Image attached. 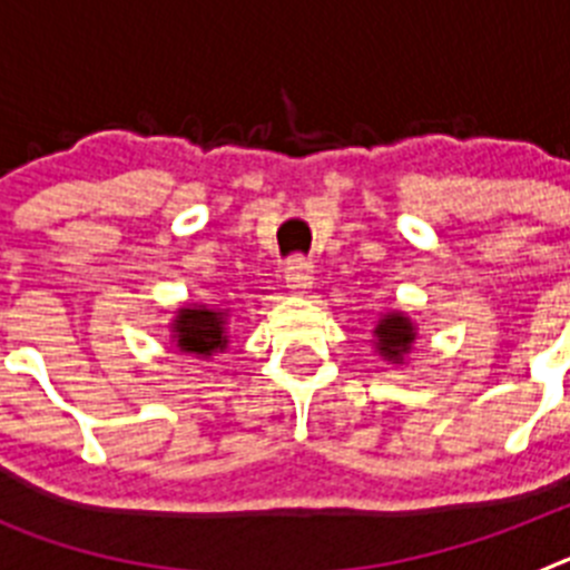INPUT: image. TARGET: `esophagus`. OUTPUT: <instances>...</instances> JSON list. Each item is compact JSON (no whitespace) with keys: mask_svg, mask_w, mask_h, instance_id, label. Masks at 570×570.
<instances>
[{"mask_svg":"<svg viewBox=\"0 0 570 570\" xmlns=\"http://www.w3.org/2000/svg\"><path fill=\"white\" fill-rule=\"evenodd\" d=\"M314 285V271H311V262L294 256L285 265V288L294 291V294H305V291Z\"/></svg>","mask_w":570,"mask_h":570,"instance_id":"obj_1","label":"esophagus"}]
</instances>
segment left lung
<instances>
[{"instance_id": "8db88e82", "label": "left lung", "mask_w": 570, "mask_h": 570, "mask_svg": "<svg viewBox=\"0 0 570 570\" xmlns=\"http://www.w3.org/2000/svg\"><path fill=\"white\" fill-rule=\"evenodd\" d=\"M376 351L385 356L387 362H402V356L411 351L416 340V325L407 320L402 311H391V314L380 316L374 328Z\"/></svg>"}]
</instances>
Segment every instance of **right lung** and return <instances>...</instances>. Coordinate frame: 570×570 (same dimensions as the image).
I'll return each mask as SVG.
<instances>
[{
	"instance_id": "right-lung-1",
	"label": "right lung",
	"mask_w": 570,
	"mask_h": 570,
	"mask_svg": "<svg viewBox=\"0 0 570 570\" xmlns=\"http://www.w3.org/2000/svg\"><path fill=\"white\" fill-rule=\"evenodd\" d=\"M228 314L225 311L208 308V305H188L176 311L174 320V342L179 351L196 356H214L216 351H225L228 345Z\"/></svg>"
}]
</instances>
